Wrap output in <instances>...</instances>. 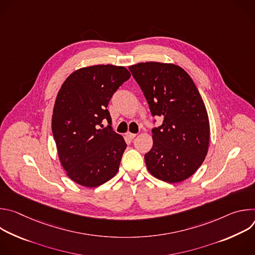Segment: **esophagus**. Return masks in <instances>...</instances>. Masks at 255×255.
Listing matches in <instances>:
<instances>
[{
    "label": "esophagus",
    "mask_w": 255,
    "mask_h": 255,
    "mask_svg": "<svg viewBox=\"0 0 255 255\" xmlns=\"http://www.w3.org/2000/svg\"><path fill=\"white\" fill-rule=\"evenodd\" d=\"M136 135H137V134H134V133H130V132H128V133L126 134V136H127V137H128L130 140L134 139V138L136 137Z\"/></svg>",
    "instance_id": "obj_1"
}]
</instances>
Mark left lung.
Returning <instances> with one entry per match:
<instances>
[{
  "mask_svg": "<svg viewBox=\"0 0 255 255\" xmlns=\"http://www.w3.org/2000/svg\"><path fill=\"white\" fill-rule=\"evenodd\" d=\"M150 108L163 118L152 129L153 145L144 156L156 178L175 184L193 175L208 153L210 124L204 101L188 72L156 61L129 66Z\"/></svg>",
  "mask_w": 255,
  "mask_h": 255,
  "instance_id": "obj_1",
  "label": "left lung"
}]
</instances>
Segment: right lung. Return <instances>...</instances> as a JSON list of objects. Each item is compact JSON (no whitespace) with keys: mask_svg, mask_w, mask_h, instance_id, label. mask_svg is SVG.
I'll use <instances>...</instances> for the list:
<instances>
[{"mask_svg":"<svg viewBox=\"0 0 255 255\" xmlns=\"http://www.w3.org/2000/svg\"><path fill=\"white\" fill-rule=\"evenodd\" d=\"M130 77L124 66H87L72 72L57 94L51 128L58 157L67 176L83 187H99L119 170L127 145L113 131L107 107Z\"/></svg>","mask_w":255,"mask_h":255,"instance_id":"add662e5","label":"right lung"}]
</instances>
